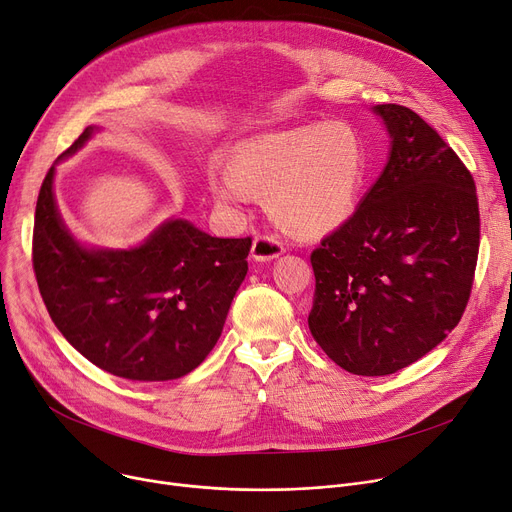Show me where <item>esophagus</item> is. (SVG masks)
Returning <instances> with one entry per match:
<instances>
[{
    "label": "esophagus",
    "instance_id": "34e87169",
    "mask_svg": "<svg viewBox=\"0 0 512 512\" xmlns=\"http://www.w3.org/2000/svg\"><path fill=\"white\" fill-rule=\"evenodd\" d=\"M284 253V245L276 234H257L251 255L255 261H271Z\"/></svg>",
    "mask_w": 512,
    "mask_h": 512
}]
</instances>
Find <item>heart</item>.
<instances>
[{
    "label": "heart",
    "instance_id": "b5f03b06",
    "mask_svg": "<svg viewBox=\"0 0 512 512\" xmlns=\"http://www.w3.org/2000/svg\"><path fill=\"white\" fill-rule=\"evenodd\" d=\"M362 133L344 121L263 133L238 144L214 197L236 206L247 193L265 197L269 214L296 234H323L356 212L368 177Z\"/></svg>",
    "mask_w": 512,
    "mask_h": 512
}]
</instances>
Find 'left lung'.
Here are the masks:
<instances>
[{
    "label": "left lung",
    "instance_id": "1",
    "mask_svg": "<svg viewBox=\"0 0 512 512\" xmlns=\"http://www.w3.org/2000/svg\"><path fill=\"white\" fill-rule=\"evenodd\" d=\"M391 156L360 208L311 253L309 329L323 352L362 377L393 374L461 321L480 251L473 177L418 113L374 107Z\"/></svg>",
    "mask_w": 512,
    "mask_h": 512
}]
</instances>
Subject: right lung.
Instances as JSON below:
<instances>
[{
    "instance_id": "right-lung-1",
    "label": "right lung",
    "mask_w": 512,
    "mask_h": 512,
    "mask_svg": "<svg viewBox=\"0 0 512 512\" xmlns=\"http://www.w3.org/2000/svg\"><path fill=\"white\" fill-rule=\"evenodd\" d=\"M92 131L86 127L61 158L74 154ZM53 173L51 166L34 212L32 267L55 327L115 377H185L218 342L247 276L251 236L216 238L170 220L138 249L88 251L59 218Z\"/></svg>"
}]
</instances>
